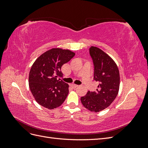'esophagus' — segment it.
I'll use <instances>...</instances> for the list:
<instances>
[{
	"label": "esophagus",
	"instance_id": "34e87169",
	"mask_svg": "<svg viewBox=\"0 0 148 148\" xmlns=\"http://www.w3.org/2000/svg\"><path fill=\"white\" fill-rule=\"evenodd\" d=\"M71 86L73 88H77L78 86V85L75 84H71Z\"/></svg>",
	"mask_w": 148,
	"mask_h": 148
}]
</instances>
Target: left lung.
I'll list each match as a JSON object with an SVG mask.
<instances>
[{
  "instance_id": "left-lung-1",
  "label": "left lung",
  "mask_w": 148,
  "mask_h": 148,
  "mask_svg": "<svg viewBox=\"0 0 148 148\" xmlns=\"http://www.w3.org/2000/svg\"><path fill=\"white\" fill-rule=\"evenodd\" d=\"M95 73L94 79L99 83L96 91H88L81 97L85 108L98 112L108 107L117 97L120 87V73L115 61L101 49L91 46Z\"/></svg>"
}]
</instances>
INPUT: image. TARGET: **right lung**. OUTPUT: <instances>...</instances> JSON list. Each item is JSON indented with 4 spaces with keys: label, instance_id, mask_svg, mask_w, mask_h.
Here are the masks:
<instances>
[{
    "label": "right lung",
    "instance_id": "right-lung-1",
    "mask_svg": "<svg viewBox=\"0 0 148 148\" xmlns=\"http://www.w3.org/2000/svg\"><path fill=\"white\" fill-rule=\"evenodd\" d=\"M75 55L69 49L52 48L35 60L28 82L31 92L39 105L53 109L63 104L69 92V86L59 78L63 76L61 68Z\"/></svg>",
    "mask_w": 148,
    "mask_h": 148
}]
</instances>
